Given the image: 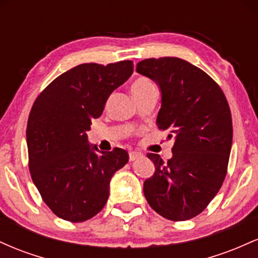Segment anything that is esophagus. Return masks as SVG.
Instances as JSON below:
<instances>
[{
    "instance_id": "34e87169",
    "label": "esophagus",
    "mask_w": 258,
    "mask_h": 258,
    "mask_svg": "<svg viewBox=\"0 0 258 258\" xmlns=\"http://www.w3.org/2000/svg\"><path fill=\"white\" fill-rule=\"evenodd\" d=\"M141 155H142V154L138 153V152H130V153H128L130 161H135V160H137Z\"/></svg>"
}]
</instances>
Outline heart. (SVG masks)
<instances>
[{"mask_svg":"<svg viewBox=\"0 0 258 258\" xmlns=\"http://www.w3.org/2000/svg\"><path fill=\"white\" fill-rule=\"evenodd\" d=\"M152 87H155V86H154V84L150 81V80H148L146 78H139L132 84L131 91H132V94H138V93H143V92L148 91Z\"/></svg>","mask_w":258,"mask_h":258,"instance_id":"b5f03b06","label":"heart"}]
</instances>
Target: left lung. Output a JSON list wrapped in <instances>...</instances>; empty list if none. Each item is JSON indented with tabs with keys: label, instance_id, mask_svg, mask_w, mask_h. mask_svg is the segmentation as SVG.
I'll return each instance as SVG.
<instances>
[{
	"label": "left lung",
	"instance_id": "1",
	"mask_svg": "<svg viewBox=\"0 0 258 258\" xmlns=\"http://www.w3.org/2000/svg\"><path fill=\"white\" fill-rule=\"evenodd\" d=\"M136 70L158 85L156 125L173 138L166 162L158 154L147 155L155 172L144 182V195L162 217L190 220L205 210L226 177L233 141L229 105L220 86L184 59H146Z\"/></svg>",
	"mask_w": 258,
	"mask_h": 258
}]
</instances>
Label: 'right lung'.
Instances as JSON below:
<instances>
[{"instance_id": "add662e5", "label": "right lung", "mask_w": 258, "mask_h": 258, "mask_svg": "<svg viewBox=\"0 0 258 258\" xmlns=\"http://www.w3.org/2000/svg\"><path fill=\"white\" fill-rule=\"evenodd\" d=\"M133 73L131 60L80 64L61 74L35 100L26 127L29 170L46 205L65 221L96 216L110 179L128 162L126 150L100 152L87 131L109 96Z\"/></svg>"}]
</instances>
